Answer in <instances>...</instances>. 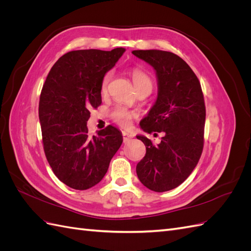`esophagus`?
<instances>
[{
	"mask_svg": "<svg viewBox=\"0 0 251 251\" xmlns=\"http://www.w3.org/2000/svg\"><path fill=\"white\" fill-rule=\"evenodd\" d=\"M123 136H124V141L125 142L127 141V140H130L131 138L134 137V135L131 134V133H128V132H123Z\"/></svg>",
	"mask_w": 251,
	"mask_h": 251,
	"instance_id": "esophagus-1",
	"label": "esophagus"
}]
</instances>
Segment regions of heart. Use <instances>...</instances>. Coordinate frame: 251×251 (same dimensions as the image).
Returning <instances> with one entry per match:
<instances>
[{
	"label": "heart",
	"mask_w": 251,
	"mask_h": 251,
	"mask_svg": "<svg viewBox=\"0 0 251 251\" xmlns=\"http://www.w3.org/2000/svg\"><path fill=\"white\" fill-rule=\"evenodd\" d=\"M131 78L133 81V85L136 89L137 92L142 90H149L150 92L151 91V88H153V80L150 77V75L144 72L141 69H138V68H134L130 71ZM112 79V72H107L101 79L100 83V92L101 94H105L108 92V88H109V83ZM137 117V113L135 111H131L125 107H116L111 113V118L120 125L124 127H127L130 126L132 119Z\"/></svg>",
	"instance_id": "b5f03b06"
}]
</instances>
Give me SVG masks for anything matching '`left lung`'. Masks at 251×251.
Here are the masks:
<instances>
[{
  "label": "left lung",
  "mask_w": 251,
  "mask_h": 251,
  "mask_svg": "<svg viewBox=\"0 0 251 251\" xmlns=\"http://www.w3.org/2000/svg\"><path fill=\"white\" fill-rule=\"evenodd\" d=\"M133 54L154 67L159 85L157 101L140 126L155 136L164 134L158 146L137 136L147 153L136 172L151 191L168 192L187 179L202 155L206 116L202 88L191 67L177 54L161 50H135Z\"/></svg>",
  "instance_id": "obj_1"
}]
</instances>
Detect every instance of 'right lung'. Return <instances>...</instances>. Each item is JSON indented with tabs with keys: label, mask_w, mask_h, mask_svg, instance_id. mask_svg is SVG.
<instances>
[{
	"label": "right lung",
	"mask_w": 251,
	"mask_h": 251,
	"mask_svg": "<svg viewBox=\"0 0 251 251\" xmlns=\"http://www.w3.org/2000/svg\"><path fill=\"white\" fill-rule=\"evenodd\" d=\"M124 52H68L53 65L43 86L39 117L44 151L55 176L71 188L85 191L100 182L123 143L112 126L90 137L87 121L90 110L101 104L103 75Z\"/></svg>",
	"instance_id": "1"
}]
</instances>
